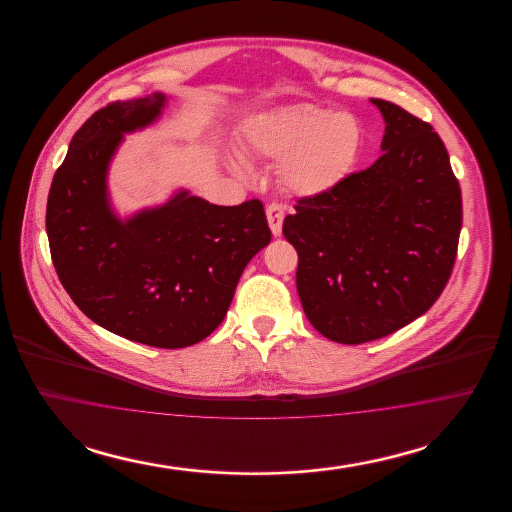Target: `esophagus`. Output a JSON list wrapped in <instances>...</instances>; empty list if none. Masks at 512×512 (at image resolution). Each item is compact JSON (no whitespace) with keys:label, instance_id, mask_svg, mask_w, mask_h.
<instances>
[{"label":"esophagus","instance_id":"obj_1","mask_svg":"<svg viewBox=\"0 0 512 512\" xmlns=\"http://www.w3.org/2000/svg\"><path fill=\"white\" fill-rule=\"evenodd\" d=\"M267 220L272 236H280L282 234V222H284V205H280V203L267 205Z\"/></svg>","mask_w":512,"mask_h":512}]
</instances>
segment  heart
<instances>
[{"instance_id": "b5f03b06", "label": "heart", "mask_w": 512, "mask_h": 512, "mask_svg": "<svg viewBox=\"0 0 512 512\" xmlns=\"http://www.w3.org/2000/svg\"><path fill=\"white\" fill-rule=\"evenodd\" d=\"M249 149L265 159L280 161V182L295 195L326 194L355 167L363 128L353 115L295 103L274 109L251 124ZM234 167L245 172L244 161Z\"/></svg>"}]
</instances>
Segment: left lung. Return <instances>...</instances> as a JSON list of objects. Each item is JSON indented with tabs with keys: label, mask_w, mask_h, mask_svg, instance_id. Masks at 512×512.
Returning a JSON list of instances; mask_svg holds the SVG:
<instances>
[{
	"label": "left lung",
	"mask_w": 512,
	"mask_h": 512,
	"mask_svg": "<svg viewBox=\"0 0 512 512\" xmlns=\"http://www.w3.org/2000/svg\"><path fill=\"white\" fill-rule=\"evenodd\" d=\"M386 121L382 155L284 219L297 249V293L328 340H380L424 315L455 265L463 201L447 149L428 122L370 99Z\"/></svg>",
	"instance_id": "8db88e82"
}]
</instances>
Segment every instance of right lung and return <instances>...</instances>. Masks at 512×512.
I'll return each instance as SVG.
<instances>
[{
  "label": "right lung",
  "mask_w": 512,
  "mask_h": 512,
  "mask_svg": "<svg viewBox=\"0 0 512 512\" xmlns=\"http://www.w3.org/2000/svg\"><path fill=\"white\" fill-rule=\"evenodd\" d=\"M165 105L159 92L115 101L78 128L51 182L46 232L57 276L86 317L126 340L178 349L224 320L270 228L259 199L220 207L188 190L128 219L113 211L111 159Z\"/></svg>",
  "instance_id": "right-lung-1"
}]
</instances>
